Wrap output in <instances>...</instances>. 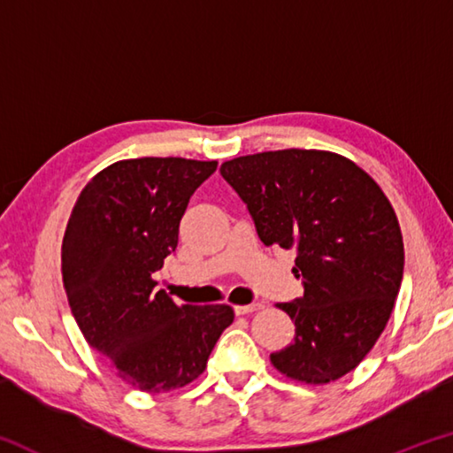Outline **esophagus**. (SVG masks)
Segmentation results:
<instances>
[{"label": "esophagus", "instance_id": "obj_1", "mask_svg": "<svg viewBox=\"0 0 453 453\" xmlns=\"http://www.w3.org/2000/svg\"><path fill=\"white\" fill-rule=\"evenodd\" d=\"M264 303H250V305H235L234 311L237 313V316H245V313H251V311H257L262 310Z\"/></svg>", "mask_w": 453, "mask_h": 453}]
</instances>
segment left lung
Here are the masks:
<instances>
[{"instance_id": "1", "label": "left lung", "mask_w": 453, "mask_h": 453, "mask_svg": "<svg viewBox=\"0 0 453 453\" xmlns=\"http://www.w3.org/2000/svg\"><path fill=\"white\" fill-rule=\"evenodd\" d=\"M219 172L264 245L297 251L303 296L278 305L296 337L270 356L275 370L310 386L356 370L392 316L403 278L402 229L386 194L357 164L324 150L262 151Z\"/></svg>"}]
</instances>
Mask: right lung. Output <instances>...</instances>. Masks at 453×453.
Listing matches in <instances>:
<instances>
[{"mask_svg": "<svg viewBox=\"0 0 453 453\" xmlns=\"http://www.w3.org/2000/svg\"><path fill=\"white\" fill-rule=\"evenodd\" d=\"M218 162L121 159L89 180L61 243L67 302L83 337L145 394L188 386L234 321L219 305H178L153 273L178 248L189 197Z\"/></svg>", "mask_w": 453, "mask_h": 453, "instance_id": "obj_1", "label": "right lung"}]
</instances>
